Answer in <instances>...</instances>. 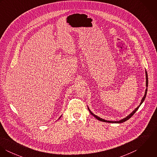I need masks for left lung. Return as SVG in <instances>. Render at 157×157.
I'll return each instance as SVG.
<instances>
[{
  "label": "left lung",
  "mask_w": 157,
  "mask_h": 157,
  "mask_svg": "<svg viewBox=\"0 0 157 157\" xmlns=\"http://www.w3.org/2000/svg\"><path fill=\"white\" fill-rule=\"evenodd\" d=\"M146 91H145V94H144V97H143V98H142V100H141V103H140V105L136 108H135V109L132 112H131V113H130L129 115H128L126 117H125L124 118H123V119H122V120H120V121H108V120H104V119H102V118H100V117H98V116H97V115H94L92 112H91L90 111V109H89V108H88V110L90 111V114L91 115H92L94 117H95L97 120H100V121H103V122H107V123H123V122H124V121H127L128 120H129L134 114L136 112V111L138 109V108H139V107L140 106V105L143 103V102L144 101V99H145V98H146V94H147V86H148V77H147V72L146 71Z\"/></svg>",
  "instance_id": "1"
}]
</instances>
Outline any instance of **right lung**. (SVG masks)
Instances as JSON below:
<instances>
[{
  "mask_svg": "<svg viewBox=\"0 0 157 157\" xmlns=\"http://www.w3.org/2000/svg\"><path fill=\"white\" fill-rule=\"evenodd\" d=\"M61 117H62V115H61Z\"/></svg>",
  "mask_w": 157,
  "mask_h": 157,
  "instance_id": "right-lung-1",
  "label": "right lung"
}]
</instances>
